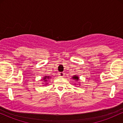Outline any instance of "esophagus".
<instances>
[{"instance_id":"esophagus-1","label":"esophagus","mask_w":123,"mask_h":123,"mask_svg":"<svg viewBox=\"0 0 123 123\" xmlns=\"http://www.w3.org/2000/svg\"><path fill=\"white\" fill-rule=\"evenodd\" d=\"M58 75L60 76L61 77H63L65 76V73L64 72H59Z\"/></svg>"}]
</instances>
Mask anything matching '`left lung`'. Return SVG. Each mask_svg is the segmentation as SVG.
Returning a JSON list of instances; mask_svg holds the SVG:
<instances>
[{
  "instance_id": "1",
  "label": "left lung",
  "mask_w": 123,
  "mask_h": 123,
  "mask_svg": "<svg viewBox=\"0 0 123 123\" xmlns=\"http://www.w3.org/2000/svg\"><path fill=\"white\" fill-rule=\"evenodd\" d=\"M73 79H76V80H79V77H77V76H73Z\"/></svg>"
}]
</instances>
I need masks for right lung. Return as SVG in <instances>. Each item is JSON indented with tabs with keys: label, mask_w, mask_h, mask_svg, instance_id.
<instances>
[{
	"label": "right lung",
	"mask_w": 123,
	"mask_h": 123,
	"mask_svg": "<svg viewBox=\"0 0 123 123\" xmlns=\"http://www.w3.org/2000/svg\"><path fill=\"white\" fill-rule=\"evenodd\" d=\"M47 77H48L47 78ZM49 77H47V76H45V77H44V81H46V80H47V79L49 78Z\"/></svg>",
	"instance_id": "1"
}]
</instances>
